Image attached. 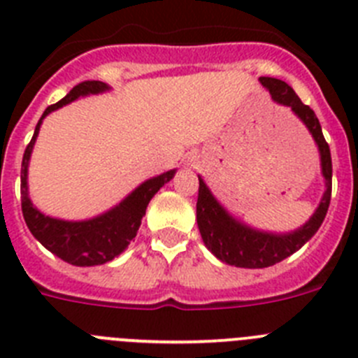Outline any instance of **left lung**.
I'll return each mask as SVG.
<instances>
[{
    "label": "left lung",
    "instance_id": "8db88e82",
    "mask_svg": "<svg viewBox=\"0 0 358 358\" xmlns=\"http://www.w3.org/2000/svg\"><path fill=\"white\" fill-rule=\"evenodd\" d=\"M259 83L268 90L273 101L290 108L295 117L306 126L312 138L315 141L317 149H319L321 173L326 189L315 213L312 214L308 222L295 231L278 234V232L254 229L232 216L216 200L203 178L198 176L200 189H198L196 222L201 239H203L205 247L209 248L222 263L239 266V268H266V266L275 265L279 261L287 259L288 256L297 252L319 231V227L322 225L326 213H328L329 198H331V155H329V145L326 144L321 124H319L313 110L301 102V99L295 95L294 90L285 80L273 79V77H259Z\"/></svg>",
    "mask_w": 358,
    "mask_h": 358
}]
</instances>
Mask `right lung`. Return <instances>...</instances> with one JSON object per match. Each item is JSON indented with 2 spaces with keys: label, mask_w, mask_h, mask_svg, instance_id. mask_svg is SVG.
<instances>
[{
  "label": "right lung",
  "mask_w": 358,
  "mask_h": 358,
  "mask_svg": "<svg viewBox=\"0 0 358 358\" xmlns=\"http://www.w3.org/2000/svg\"><path fill=\"white\" fill-rule=\"evenodd\" d=\"M110 86L101 80H86V83L77 85L57 104L48 106L37 122L32 141L24 149L23 164H21V209H23L27 227L46 250L76 266L104 265L108 261L120 256L138 232V227H141L151 198L169 180H173L176 173V169H171L145 180L135 191L129 192L120 203L99 216L90 217V220L68 222V220L46 216L32 203L29 196V162L43 119L52 111L77 101L79 97L99 95V93L110 92Z\"/></svg>",
  "instance_id": "right-lung-1"
}]
</instances>
